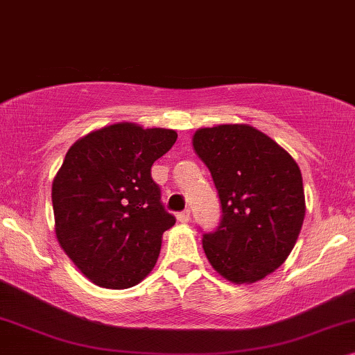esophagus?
Returning a JSON list of instances; mask_svg holds the SVG:
<instances>
[{
    "label": "esophagus",
    "instance_id": "esophagus-1",
    "mask_svg": "<svg viewBox=\"0 0 355 355\" xmlns=\"http://www.w3.org/2000/svg\"><path fill=\"white\" fill-rule=\"evenodd\" d=\"M177 220L178 222H182V224H187L188 220H190V211H182V212H178L177 214Z\"/></svg>",
    "mask_w": 355,
    "mask_h": 355
}]
</instances>
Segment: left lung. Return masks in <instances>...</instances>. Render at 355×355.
<instances>
[{
  "label": "left lung",
  "instance_id": "left-lung-1",
  "mask_svg": "<svg viewBox=\"0 0 355 355\" xmlns=\"http://www.w3.org/2000/svg\"><path fill=\"white\" fill-rule=\"evenodd\" d=\"M214 180L222 217L202 235L211 266L234 284H252L289 257L305 217L304 183L292 155L250 125H217L193 136Z\"/></svg>",
  "mask_w": 355,
  "mask_h": 355
}]
</instances>
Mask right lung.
Wrapping results in <instances>:
<instances>
[{"label":"right lung","mask_w":355,"mask_h":355,"mask_svg":"<svg viewBox=\"0 0 355 355\" xmlns=\"http://www.w3.org/2000/svg\"><path fill=\"white\" fill-rule=\"evenodd\" d=\"M177 133L115 123L71 146L51 185L56 239L87 279L128 289L153 271L175 217L150 167Z\"/></svg>","instance_id":"obj_1"}]
</instances>
